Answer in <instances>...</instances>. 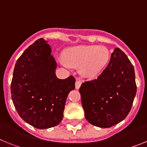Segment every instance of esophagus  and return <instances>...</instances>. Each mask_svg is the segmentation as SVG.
<instances>
[{
  "mask_svg": "<svg viewBox=\"0 0 147 147\" xmlns=\"http://www.w3.org/2000/svg\"><path fill=\"white\" fill-rule=\"evenodd\" d=\"M82 80H80V79H77V80H76V82H75V86H76V89H79V88H80V86H81L82 85Z\"/></svg>",
  "mask_w": 147,
  "mask_h": 147,
  "instance_id": "1",
  "label": "esophagus"
}]
</instances>
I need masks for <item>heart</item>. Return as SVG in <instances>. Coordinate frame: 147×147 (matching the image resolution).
<instances>
[{
	"label": "heart",
	"mask_w": 147,
	"mask_h": 147,
	"mask_svg": "<svg viewBox=\"0 0 147 147\" xmlns=\"http://www.w3.org/2000/svg\"><path fill=\"white\" fill-rule=\"evenodd\" d=\"M65 59H61L64 66L80 67V72L85 77H94L106 67L110 58L108 49L102 45H80L67 49Z\"/></svg>",
	"instance_id": "heart-1"
}]
</instances>
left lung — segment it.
<instances>
[{
  "label": "left lung",
  "instance_id": "8db88e82",
  "mask_svg": "<svg viewBox=\"0 0 147 147\" xmlns=\"http://www.w3.org/2000/svg\"><path fill=\"white\" fill-rule=\"evenodd\" d=\"M136 90L134 67L126 54L116 48L103 72L80 87L85 119L102 128L119 124L129 114Z\"/></svg>",
  "mask_w": 147,
  "mask_h": 147
}]
</instances>
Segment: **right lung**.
<instances>
[{"label":"right lung","instance_id":"add662e5","mask_svg":"<svg viewBox=\"0 0 147 147\" xmlns=\"http://www.w3.org/2000/svg\"><path fill=\"white\" fill-rule=\"evenodd\" d=\"M50 45L40 38L17 60L11 83V98L17 112L38 129L58 125L62 120L67 95L75 89L74 76L59 80Z\"/></svg>","mask_w":147,"mask_h":147}]
</instances>
